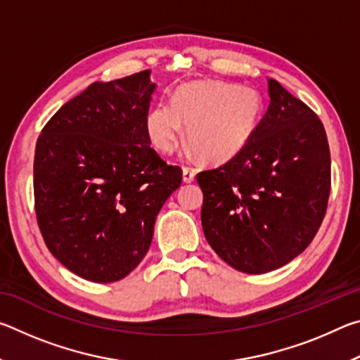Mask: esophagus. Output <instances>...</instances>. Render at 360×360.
I'll use <instances>...</instances> for the list:
<instances>
[{
    "label": "esophagus",
    "instance_id": "34e87169",
    "mask_svg": "<svg viewBox=\"0 0 360 360\" xmlns=\"http://www.w3.org/2000/svg\"><path fill=\"white\" fill-rule=\"evenodd\" d=\"M182 179H184V182H193L195 181V169L191 167L182 168Z\"/></svg>",
    "mask_w": 360,
    "mask_h": 360
}]
</instances>
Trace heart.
<instances>
[{"mask_svg":"<svg viewBox=\"0 0 360 360\" xmlns=\"http://www.w3.org/2000/svg\"><path fill=\"white\" fill-rule=\"evenodd\" d=\"M262 114V96L243 85L202 81L182 85L172 103L160 101L146 114V133L162 154H173L184 135L197 154L224 162L245 148Z\"/></svg>","mask_w":360,"mask_h":360,"instance_id":"b5f03b06","label":"heart"}]
</instances>
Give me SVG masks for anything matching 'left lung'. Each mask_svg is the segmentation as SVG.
Wrapping results in <instances>:
<instances>
[{"mask_svg":"<svg viewBox=\"0 0 360 360\" xmlns=\"http://www.w3.org/2000/svg\"><path fill=\"white\" fill-rule=\"evenodd\" d=\"M270 106L254 135L221 167L197 174L202 225L214 252L260 275L302 254L324 221L330 149L311 108L268 79Z\"/></svg>","mask_w":360,"mask_h":360,"instance_id":"obj_1","label":"left lung"}]
</instances>
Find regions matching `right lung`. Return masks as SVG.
<instances>
[{
    "instance_id": "1",
    "label": "right lung",
    "mask_w": 360,
    "mask_h": 360,
    "mask_svg": "<svg viewBox=\"0 0 360 360\" xmlns=\"http://www.w3.org/2000/svg\"><path fill=\"white\" fill-rule=\"evenodd\" d=\"M150 71L90 84L41 130L33 165L34 212L60 264L114 283L149 251L158 211L181 186V167L150 148Z\"/></svg>"
}]
</instances>
